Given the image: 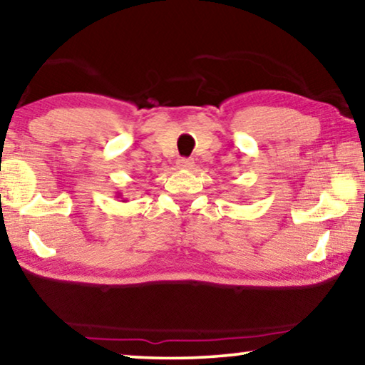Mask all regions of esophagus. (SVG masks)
I'll return each mask as SVG.
<instances>
[{
	"label": "esophagus",
	"instance_id": "esophagus-1",
	"mask_svg": "<svg viewBox=\"0 0 365 365\" xmlns=\"http://www.w3.org/2000/svg\"><path fill=\"white\" fill-rule=\"evenodd\" d=\"M177 167L182 168V170H192V168L195 167V162L193 159H178L177 160Z\"/></svg>",
	"mask_w": 365,
	"mask_h": 365
}]
</instances>
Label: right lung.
Segmentation results:
<instances>
[{
  "instance_id": "obj_1",
  "label": "right lung",
  "mask_w": 365,
  "mask_h": 365,
  "mask_svg": "<svg viewBox=\"0 0 365 365\" xmlns=\"http://www.w3.org/2000/svg\"><path fill=\"white\" fill-rule=\"evenodd\" d=\"M116 198H123V193L121 192H116ZM123 201H128V200L123 198Z\"/></svg>"
}]
</instances>
